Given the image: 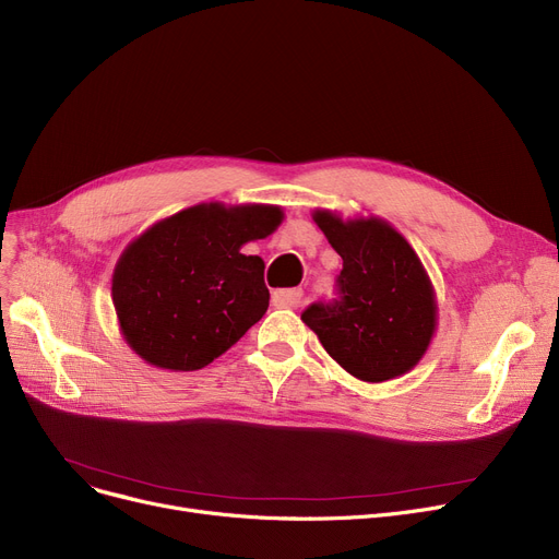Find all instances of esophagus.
<instances>
[{"label": "esophagus", "mask_w": 559, "mask_h": 559, "mask_svg": "<svg viewBox=\"0 0 559 559\" xmlns=\"http://www.w3.org/2000/svg\"><path fill=\"white\" fill-rule=\"evenodd\" d=\"M304 292L301 289H276L274 295H272V299H274V304L276 306H281V308H301V304H304Z\"/></svg>", "instance_id": "1"}]
</instances>
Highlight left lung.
I'll list each match as a JSON object with an SVG mask.
<instances>
[{
	"instance_id": "8db88e82",
	"label": "left lung",
	"mask_w": 559,
	"mask_h": 559,
	"mask_svg": "<svg viewBox=\"0 0 559 559\" xmlns=\"http://www.w3.org/2000/svg\"><path fill=\"white\" fill-rule=\"evenodd\" d=\"M314 224L342 255V299L312 304L304 324L326 354L365 383H385L415 369L437 331V295L421 258L383 217L344 219L312 211Z\"/></svg>"
}]
</instances>
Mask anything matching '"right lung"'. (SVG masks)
<instances>
[{"mask_svg": "<svg viewBox=\"0 0 559 559\" xmlns=\"http://www.w3.org/2000/svg\"><path fill=\"white\" fill-rule=\"evenodd\" d=\"M281 205L197 203L152 224L117 258L110 297L120 335L146 365L197 371L270 308L264 262L242 247L283 222Z\"/></svg>", "mask_w": 559, "mask_h": 559, "instance_id": "1", "label": "right lung"}]
</instances>
